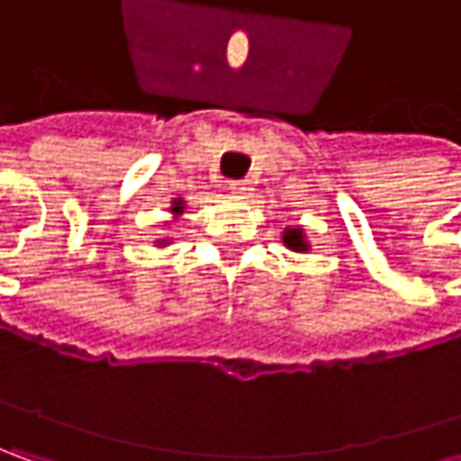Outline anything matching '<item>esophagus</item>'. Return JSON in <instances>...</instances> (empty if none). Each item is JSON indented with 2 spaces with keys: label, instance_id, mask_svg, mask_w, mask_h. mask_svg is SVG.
Segmentation results:
<instances>
[{
  "label": "esophagus",
  "instance_id": "34e87169",
  "mask_svg": "<svg viewBox=\"0 0 461 461\" xmlns=\"http://www.w3.org/2000/svg\"><path fill=\"white\" fill-rule=\"evenodd\" d=\"M230 191L240 198H245V195H250L252 183L250 180H230Z\"/></svg>",
  "mask_w": 461,
  "mask_h": 461
}]
</instances>
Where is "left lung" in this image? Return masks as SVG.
Listing matches in <instances>:
<instances>
[{
  "instance_id": "left-lung-1",
  "label": "left lung",
  "mask_w": 461,
  "mask_h": 461,
  "mask_svg": "<svg viewBox=\"0 0 461 461\" xmlns=\"http://www.w3.org/2000/svg\"><path fill=\"white\" fill-rule=\"evenodd\" d=\"M284 245L294 252H307L310 250V242L304 240V231L302 230H286L284 231Z\"/></svg>"
}]
</instances>
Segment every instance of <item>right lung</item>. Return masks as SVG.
<instances>
[{"mask_svg": "<svg viewBox=\"0 0 461 461\" xmlns=\"http://www.w3.org/2000/svg\"><path fill=\"white\" fill-rule=\"evenodd\" d=\"M183 209H185V203H183L180 198H175V201H172V209H170L172 216H180V213H183ZM159 245H165V240H162Z\"/></svg>", "mask_w": 461, "mask_h": 461, "instance_id": "1", "label": "right lung"}]
</instances>
